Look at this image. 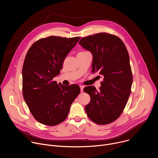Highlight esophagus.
Wrapping results in <instances>:
<instances>
[{
	"label": "esophagus",
	"instance_id": "obj_1",
	"mask_svg": "<svg viewBox=\"0 0 158 158\" xmlns=\"http://www.w3.org/2000/svg\"><path fill=\"white\" fill-rule=\"evenodd\" d=\"M80 88H81V92H83V89H84V86L81 85H80Z\"/></svg>",
	"mask_w": 158,
	"mask_h": 158
}]
</instances>
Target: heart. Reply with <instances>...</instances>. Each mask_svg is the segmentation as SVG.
I'll list each match as a JSON object with an SVG mask.
<instances>
[{
    "label": "heart",
    "instance_id": "1",
    "mask_svg": "<svg viewBox=\"0 0 158 158\" xmlns=\"http://www.w3.org/2000/svg\"><path fill=\"white\" fill-rule=\"evenodd\" d=\"M86 52V51H82V52Z\"/></svg>",
    "mask_w": 158,
    "mask_h": 158
}]
</instances>
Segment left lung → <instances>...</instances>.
I'll return each mask as SVG.
<instances>
[{
    "instance_id": "1",
    "label": "left lung",
    "mask_w": 158,
    "mask_h": 158,
    "mask_svg": "<svg viewBox=\"0 0 158 158\" xmlns=\"http://www.w3.org/2000/svg\"><path fill=\"white\" fill-rule=\"evenodd\" d=\"M79 44L93 54L92 72H99L104 77L99 91L92 85L84 89L91 97L85 107L87 115L98 124L111 123L122 114L131 92L127 50L119 37L106 32L83 37Z\"/></svg>"
}]
</instances>
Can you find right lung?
<instances>
[{
    "mask_svg": "<svg viewBox=\"0 0 158 158\" xmlns=\"http://www.w3.org/2000/svg\"><path fill=\"white\" fill-rule=\"evenodd\" d=\"M80 38L40 39L27 52L22 67V94L31 114L42 124L52 126L63 122L81 92L78 85H64L53 81Z\"/></svg>",
    "mask_w": 158,
    "mask_h": 158,
    "instance_id": "add662e5",
    "label": "right lung"
}]
</instances>
